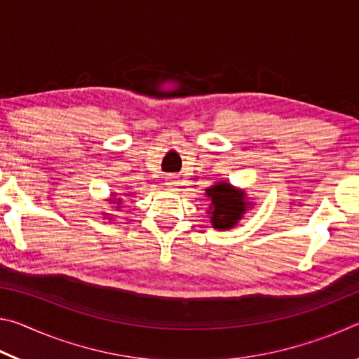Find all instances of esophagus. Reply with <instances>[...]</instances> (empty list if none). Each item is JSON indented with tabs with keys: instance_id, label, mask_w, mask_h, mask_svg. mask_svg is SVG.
I'll use <instances>...</instances> for the list:
<instances>
[{
	"instance_id": "1",
	"label": "esophagus",
	"mask_w": 359,
	"mask_h": 359,
	"mask_svg": "<svg viewBox=\"0 0 359 359\" xmlns=\"http://www.w3.org/2000/svg\"><path fill=\"white\" fill-rule=\"evenodd\" d=\"M179 179L175 177V175H168L166 177V180H165V185L169 188V190H177V187H179Z\"/></svg>"
}]
</instances>
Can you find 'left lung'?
Listing matches in <instances>:
<instances>
[{
	"label": "left lung",
	"instance_id": "obj_1",
	"mask_svg": "<svg viewBox=\"0 0 359 359\" xmlns=\"http://www.w3.org/2000/svg\"><path fill=\"white\" fill-rule=\"evenodd\" d=\"M205 198L209 199L208 215L212 228L228 231L238 224L245 215L252 203L247 201V194L242 188H236L228 180H218L205 188Z\"/></svg>",
	"mask_w": 359,
	"mask_h": 359
}]
</instances>
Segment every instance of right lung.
I'll return each mask as SVG.
<instances>
[{
  "mask_svg": "<svg viewBox=\"0 0 359 359\" xmlns=\"http://www.w3.org/2000/svg\"><path fill=\"white\" fill-rule=\"evenodd\" d=\"M125 196H130V193H112V196L109 198L107 201L111 203V204H115V209L120 210L121 201H123V199H121V198H125ZM111 217H114V215L112 214H106V212H104V218H107V220H112Z\"/></svg>",
  "mask_w": 359,
  "mask_h": 359,
  "instance_id": "obj_1",
  "label": "right lung"
}]
</instances>
